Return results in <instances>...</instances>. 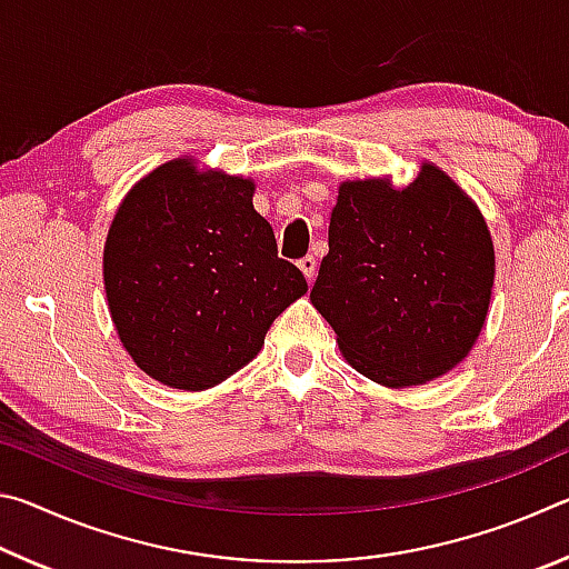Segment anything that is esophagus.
<instances>
[{
	"label": "esophagus",
	"instance_id": "obj_1",
	"mask_svg": "<svg viewBox=\"0 0 569 569\" xmlns=\"http://www.w3.org/2000/svg\"><path fill=\"white\" fill-rule=\"evenodd\" d=\"M298 268H301L308 281H313V276H316V256H313V253L303 256L301 261H298Z\"/></svg>",
	"mask_w": 569,
	"mask_h": 569
}]
</instances>
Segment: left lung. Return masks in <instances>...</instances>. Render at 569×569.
Segmentation results:
<instances>
[{"mask_svg": "<svg viewBox=\"0 0 569 569\" xmlns=\"http://www.w3.org/2000/svg\"><path fill=\"white\" fill-rule=\"evenodd\" d=\"M495 248L455 180L423 166L389 180L343 182L311 303L363 377L417 387L465 359L487 319Z\"/></svg>", "mask_w": 569, "mask_h": 569, "instance_id": "obj_1", "label": "left lung"}]
</instances>
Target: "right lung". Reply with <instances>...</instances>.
<instances>
[{
	"instance_id": "obj_1",
	"label": "right lung",
	"mask_w": 569,
	"mask_h": 569,
	"mask_svg": "<svg viewBox=\"0 0 569 569\" xmlns=\"http://www.w3.org/2000/svg\"><path fill=\"white\" fill-rule=\"evenodd\" d=\"M104 291L132 361L172 389L200 391L253 359L308 283L278 258L253 182L172 160L122 200L104 243Z\"/></svg>"
}]
</instances>
